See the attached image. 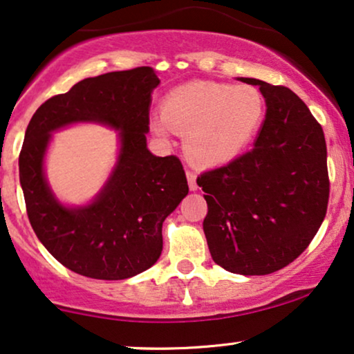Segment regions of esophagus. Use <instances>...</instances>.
<instances>
[{"label":"esophagus","instance_id":"esophagus-1","mask_svg":"<svg viewBox=\"0 0 354 354\" xmlns=\"http://www.w3.org/2000/svg\"><path fill=\"white\" fill-rule=\"evenodd\" d=\"M186 178H187V185H189L191 191L198 189V183H196V173L192 169H186Z\"/></svg>","mask_w":354,"mask_h":354}]
</instances>
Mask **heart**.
<instances>
[{
	"instance_id": "obj_1",
	"label": "heart",
	"mask_w": 354,
	"mask_h": 354,
	"mask_svg": "<svg viewBox=\"0 0 354 354\" xmlns=\"http://www.w3.org/2000/svg\"><path fill=\"white\" fill-rule=\"evenodd\" d=\"M266 115V100L253 84L198 82L173 89L165 97L163 118L151 122L167 137L171 125L185 136L192 162L212 167L234 160L257 137Z\"/></svg>"
}]
</instances>
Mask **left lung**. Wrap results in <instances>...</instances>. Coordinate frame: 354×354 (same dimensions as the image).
I'll return each mask as SVG.
<instances>
[{
    "label": "left lung",
    "mask_w": 354,
    "mask_h": 354,
    "mask_svg": "<svg viewBox=\"0 0 354 354\" xmlns=\"http://www.w3.org/2000/svg\"><path fill=\"white\" fill-rule=\"evenodd\" d=\"M266 119L253 149L198 178L205 192L204 234L212 259L243 276L292 263L319 232L330 194L322 125L296 93L261 80Z\"/></svg>",
    "instance_id": "8db88e82"
}]
</instances>
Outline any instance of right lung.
Here are the masks:
<instances>
[{
    "mask_svg": "<svg viewBox=\"0 0 354 354\" xmlns=\"http://www.w3.org/2000/svg\"><path fill=\"white\" fill-rule=\"evenodd\" d=\"M160 80L150 66L86 78L35 111L19 153V181L30 225L50 254L93 279H127L149 270L163 250L165 218L189 191L174 155L147 149L151 91ZM97 122L120 132L113 174L91 205L65 208L43 176L50 131Z\"/></svg>",
    "mask_w": 354,
    "mask_h": 354,
    "instance_id": "1",
    "label": "right lung"
}]
</instances>
